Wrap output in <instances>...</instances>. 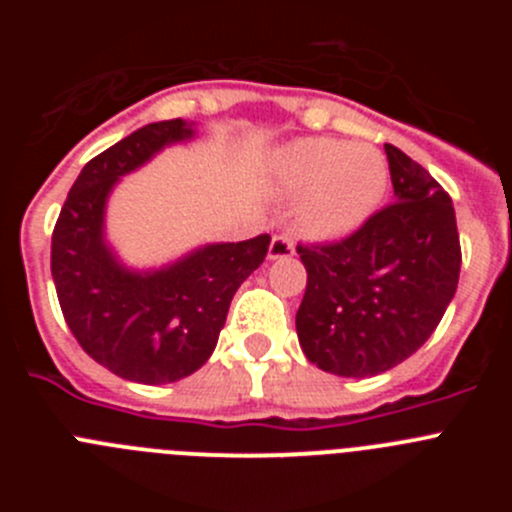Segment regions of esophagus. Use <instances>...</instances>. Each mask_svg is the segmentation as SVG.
Returning a JSON list of instances; mask_svg holds the SVG:
<instances>
[{
  "label": "esophagus",
  "mask_w": 512,
  "mask_h": 512,
  "mask_svg": "<svg viewBox=\"0 0 512 512\" xmlns=\"http://www.w3.org/2000/svg\"><path fill=\"white\" fill-rule=\"evenodd\" d=\"M289 256H295V241L284 233L274 235L269 246V259H289Z\"/></svg>",
  "instance_id": "esophagus-1"
}]
</instances>
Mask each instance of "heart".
<instances>
[{"label": "heart", "mask_w": 512, "mask_h": 512, "mask_svg": "<svg viewBox=\"0 0 512 512\" xmlns=\"http://www.w3.org/2000/svg\"><path fill=\"white\" fill-rule=\"evenodd\" d=\"M279 187L304 194L300 225L318 238L351 233L377 210L387 189V164L372 146L333 138H305L284 148L277 161Z\"/></svg>", "instance_id": "obj_1"}]
</instances>
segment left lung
Wrapping results in <instances>:
<instances>
[{"instance_id": "1", "label": "left lung", "mask_w": 512, "mask_h": 512, "mask_svg": "<svg viewBox=\"0 0 512 512\" xmlns=\"http://www.w3.org/2000/svg\"><path fill=\"white\" fill-rule=\"evenodd\" d=\"M395 202L341 241L300 243L307 287L297 336L312 364L374 377L423 346L459 284L461 246L449 192L384 143Z\"/></svg>"}]
</instances>
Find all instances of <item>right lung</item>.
<instances>
[{
	"mask_svg": "<svg viewBox=\"0 0 512 512\" xmlns=\"http://www.w3.org/2000/svg\"><path fill=\"white\" fill-rule=\"evenodd\" d=\"M192 138L182 117L151 122L94 156L53 228L51 274L79 346L112 374L166 384L197 372L215 351L235 289L266 259L271 238L212 243L169 269H122L102 241L107 194L156 151Z\"/></svg>",
	"mask_w": 512,
	"mask_h": 512,
	"instance_id": "obj_1",
	"label": "right lung"
}]
</instances>
